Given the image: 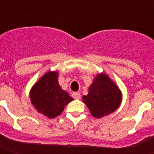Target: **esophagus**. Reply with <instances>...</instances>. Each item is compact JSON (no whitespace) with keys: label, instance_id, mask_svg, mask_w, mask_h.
Returning <instances> with one entry per match:
<instances>
[{"label":"esophagus","instance_id":"esophagus-1","mask_svg":"<svg viewBox=\"0 0 154 154\" xmlns=\"http://www.w3.org/2000/svg\"><path fill=\"white\" fill-rule=\"evenodd\" d=\"M72 96L74 99L81 98V94H80V93H78V92H73L72 94Z\"/></svg>","mask_w":154,"mask_h":154}]
</instances>
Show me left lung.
<instances>
[{
	"mask_svg": "<svg viewBox=\"0 0 154 154\" xmlns=\"http://www.w3.org/2000/svg\"><path fill=\"white\" fill-rule=\"evenodd\" d=\"M91 114L100 118L109 114L119 107L122 93L106 74L101 73L89 86V94L82 97Z\"/></svg>",
	"mask_w": 154,
	"mask_h": 154,
	"instance_id": "obj_1",
	"label": "left lung"
}]
</instances>
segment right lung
I'll return each instance as SVG.
<instances>
[{
  "mask_svg": "<svg viewBox=\"0 0 154 154\" xmlns=\"http://www.w3.org/2000/svg\"><path fill=\"white\" fill-rule=\"evenodd\" d=\"M58 73H45L30 92V100L37 111L49 118H54L63 112L64 108L73 100L69 94L62 90L57 82Z\"/></svg>",
  "mask_w": 154,
  "mask_h": 154,
  "instance_id": "add662e5",
  "label": "right lung"
}]
</instances>
